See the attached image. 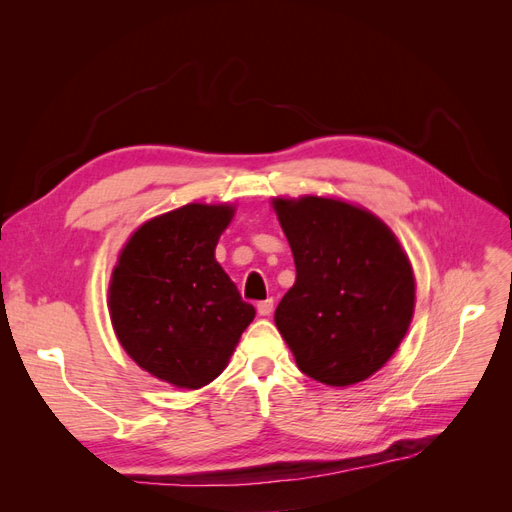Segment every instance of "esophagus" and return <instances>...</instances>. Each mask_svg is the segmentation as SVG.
Here are the masks:
<instances>
[{
    "label": "esophagus",
    "instance_id": "esophagus-1",
    "mask_svg": "<svg viewBox=\"0 0 512 512\" xmlns=\"http://www.w3.org/2000/svg\"><path fill=\"white\" fill-rule=\"evenodd\" d=\"M256 309H258V314H260V316H271V312H273V299L260 301V303L256 305Z\"/></svg>",
    "mask_w": 512,
    "mask_h": 512
}]
</instances>
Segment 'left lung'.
I'll use <instances>...</instances> for the list:
<instances>
[{
	"label": "left lung",
	"instance_id": "8db88e82",
	"mask_svg": "<svg viewBox=\"0 0 512 512\" xmlns=\"http://www.w3.org/2000/svg\"><path fill=\"white\" fill-rule=\"evenodd\" d=\"M297 280L275 324L305 376L329 386L369 378L391 359L414 314L406 252L380 218L344 200L273 198Z\"/></svg>",
	"mask_w": 512,
	"mask_h": 512
}]
</instances>
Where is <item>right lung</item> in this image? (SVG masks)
I'll return each instance as SVG.
<instances>
[{
    "instance_id": "right-lung-1",
    "label": "right lung",
    "mask_w": 512,
    "mask_h": 512,
    "mask_svg": "<svg viewBox=\"0 0 512 512\" xmlns=\"http://www.w3.org/2000/svg\"><path fill=\"white\" fill-rule=\"evenodd\" d=\"M235 207L192 203L158 215L123 247L108 286L119 344L179 389L218 378L256 316L215 260Z\"/></svg>"
}]
</instances>
